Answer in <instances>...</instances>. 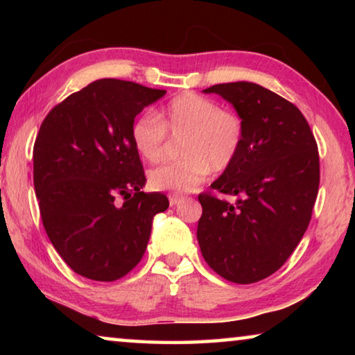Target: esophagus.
I'll return each instance as SVG.
<instances>
[{
    "label": "esophagus",
    "instance_id": "1",
    "mask_svg": "<svg viewBox=\"0 0 355 355\" xmlns=\"http://www.w3.org/2000/svg\"><path fill=\"white\" fill-rule=\"evenodd\" d=\"M184 200V197L183 196H177V194H172V196H169V202H171V205L172 207H175V205H178L180 202H183Z\"/></svg>",
    "mask_w": 355,
    "mask_h": 355
}]
</instances>
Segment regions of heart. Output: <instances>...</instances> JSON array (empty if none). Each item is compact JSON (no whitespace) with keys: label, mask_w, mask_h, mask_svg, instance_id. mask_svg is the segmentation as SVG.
<instances>
[{"label":"heart","mask_w":355,"mask_h":355,"mask_svg":"<svg viewBox=\"0 0 355 355\" xmlns=\"http://www.w3.org/2000/svg\"><path fill=\"white\" fill-rule=\"evenodd\" d=\"M166 135L182 136L180 159L153 169L148 184L155 191L184 194L194 191L209 171L220 173L230 169L241 153L245 128L235 111L219 107L196 92H183L153 116L137 117L130 130L136 153L147 163H158L164 156Z\"/></svg>","instance_id":"heart-1"}]
</instances>
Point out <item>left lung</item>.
<instances>
[{"instance_id": "8db88e82", "label": "left lung", "mask_w": 355, "mask_h": 355, "mask_svg": "<svg viewBox=\"0 0 355 355\" xmlns=\"http://www.w3.org/2000/svg\"><path fill=\"white\" fill-rule=\"evenodd\" d=\"M235 106L245 136L238 159L211 183L235 205L202 192L197 239L208 266L233 284L269 277L296 249L310 224L320 188V153L302 112L255 83L203 91Z\"/></svg>"}]
</instances>
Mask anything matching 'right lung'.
Returning <instances> with one entry per match:
<instances>
[{
	"instance_id": "right-lung-1",
	"label": "right lung",
	"mask_w": 355,
	"mask_h": 355,
	"mask_svg": "<svg viewBox=\"0 0 355 355\" xmlns=\"http://www.w3.org/2000/svg\"><path fill=\"white\" fill-rule=\"evenodd\" d=\"M164 94L106 78L69 95L40 125L33 153L40 218L83 277L127 275L147 249L153 216L169 207L164 194L142 191L146 173L130 136L137 114Z\"/></svg>"
}]
</instances>
